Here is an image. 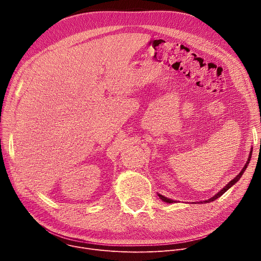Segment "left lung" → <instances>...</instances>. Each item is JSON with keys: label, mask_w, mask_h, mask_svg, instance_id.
Wrapping results in <instances>:
<instances>
[{"label": "left lung", "mask_w": 261, "mask_h": 261, "mask_svg": "<svg viewBox=\"0 0 261 261\" xmlns=\"http://www.w3.org/2000/svg\"><path fill=\"white\" fill-rule=\"evenodd\" d=\"M251 156H252V150H251V152H250V155H249V159H248V162H246V164L244 165V167L242 168V170H241V172L236 176V177H234V180H231L222 190H220L219 191V193L217 194V195H215L214 197H212L211 199H208V200H206V201H204V203H207V202H212V201H215L216 199H218L219 197L220 196H222L225 191L228 189V188H230L232 185H234L236 182H238L239 181V179L241 177V175L243 174V172L245 171V169H246V167H248V165H249V163H250V161H251ZM159 197H160V199H162L164 202H166V203H173L174 201L173 200H170V199H168V198H166V197H164V196H162V195H159ZM202 203V202H201Z\"/></svg>", "instance_id": "1"}]
</instances>
